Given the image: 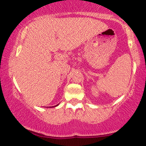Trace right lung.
Instances as JSON below:
<instances>
[{"mask_svg":"<svg viewBox=\"0 0 146 146\" xmlns=\"http://www.w3.org/2000/svg\"><path fill=\"white\" fill-rule=\"evenodd\" d=\"M57 106V105H56V106Z\"/></svg>","mask_w":146,"mask_h":146,"instance_id":"obj_1","label":"right lung"}]
</instances>
